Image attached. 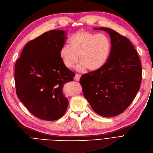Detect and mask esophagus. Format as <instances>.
<instances>
[{
  "mask_svg": "<svg viewBox=\"0 0 153 153\" xmlns=\"http://www.w3.org/2000/svg\"><path fill=\"white\" fill-rule=\"evenodd\" d=\"M80 76H81V75H80L79 74H76V75H75V77H74V79H75V81H79V78H80Z\"/></svg>",
  "mask_w": 153,
  "mask_h": 153,
  "instance_id": "esophagus-1",
  "label": "esophagus"
}]
</instances>
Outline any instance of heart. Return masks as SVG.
<instances>
[{
  "label": "heart",
  "mask_w": 153,
  "mask_h": 153,
  "mask_svg": "<svg viewBox=\"0 0 153 153\" xmlns=\"http://www.w3.org/2000/svg\"><path fill=\"white\" fill-rule=\"evenodd\" d=\"M111 50V41L107 34L79 31L70 39L69 46L65 44L61 48L60 56L68 68L74 67L79 56V70L95 71L105 65Z\"/></svg>",
  "instance_id": "obj_1"
}]
</instances>
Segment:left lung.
<instances>
[{
  "label": "left lung",
  "mask_w": 153,
  "mask_h": 153,
  "mask_svg": "<svg viewBox=\"0 0 153 153\" xmlns=\"http://www.w3.org/2000/svg\"><path fill=\"white\" fill-rule=\"evenodd\" d=\"M95 29L109 34L110 55L104 66L83 75L79 82L93 111L109 117L120 114L133 102L140 88L142 68L136 49L126 37L110 28Z\"/></svg>",
  "instance_id": "left-lung-1"
}]
</instances>
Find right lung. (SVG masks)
<instances>
[{
    "label": "right lung",
    "instance_id": "1",
    "mask_svg": "<svg viewBox=\"0 0 153 153\" xmlns=\"http://www.w3.org/2000/svg\"><path fill=\"white\" fill-rule=\"evenodd\" d=\"M65 31L51 30L27 43L15 66L18 97L33 115L56 120L65 113L68 101L63 94L64 84L75 74L60 56Z\"/></svg>",
    "mask_w": 153,
    "mask_h": 153
}]
</instances>
